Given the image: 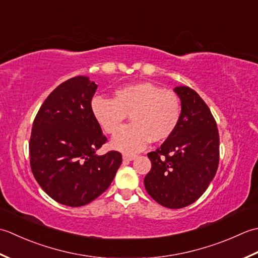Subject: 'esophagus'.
<instances>
[{
  "label": "esophagus",
  "instance_id": "obj_1",
  "mask_svg": "<svg viewBox=\"0 0 258 258\" xmlns=\"http://www.w3.org/2000/svg\"><path fill=\"white\" fill-rule=\"evenodd\" d=\"M122 159L125 160V161H133L134 159H136V155L124 154V155H122Z\"/></svg>",
  "mask_w": 258,
  "mask_h": 258
}]
</instances>
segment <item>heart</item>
I'll use <instances>...</instances> for the list:
<instances>
[{"label":"heart","mask_w":258,"mask_h":258,"mask_svg":"<svg viewBox=\"0 0 258 258\" xmlns=\"http://www.w3.org/2000/svg\"><path fill=\"white\" fill-rule=\"evenodd\" d=\"M91 112L106 133L114 134L129 113L131 121L115 135L111 145L124 154L143 150L151 141L160 143L175 133L181 104L176 93L151 82L133 83L117 89L114 98L93 97Z\"/></svg>","instance_id":"1"}]
</instances>
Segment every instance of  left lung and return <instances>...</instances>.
Returning a JSON list of instances; mask_svg holds the SVG:
<instances>
[{"instance_id":"8db88e82","label":"left lung","mask_w":258,"mask_h":258,"mask_svg":"<svg viewBox=\"0 0 258 258\" xmlns=\"http://www.w3.org/2000/svg\"><path fill=\"white\" fill-rule=\"evenodd\" d=\"M181 117L178 127L156 151L144 183L161 206L178 209L195 203L216 175L219 161L217 124L207 104L188 87H176Z\"/></svg>"}]
</instances>
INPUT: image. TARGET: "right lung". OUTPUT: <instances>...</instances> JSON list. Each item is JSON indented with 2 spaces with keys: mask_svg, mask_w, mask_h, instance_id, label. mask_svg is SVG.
Listing matches in <instances>:
<instances>
[{
  "mask_svg": "<svg viewBox=\"0 0 258 258\" xmlns=\"http://www.w3.org/2000/svg\"><path fill=\"white\" fill-rule=\"evenodd\" d=\"M98 86L79 76L61 83L42 104L30 139V164L41 188L59 204L85 206L104 192L122 162L106 143L90 102Z\"/></svg>",
  "mask_w": 258,
  "mask_h": 258,
  "instance_id": "1",
  "label": "right lung"
}]
</instances>
